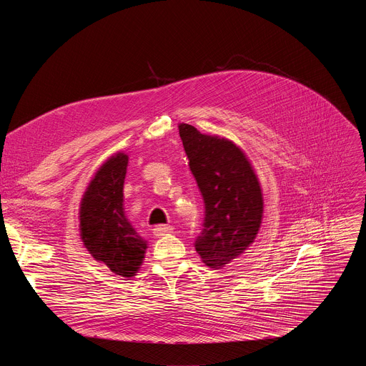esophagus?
<instances>
[{
    "mask_svg": "<svg viewBox=\"0 0 366 366\" xmlns=\"http://www.w3.org/2000/svg\"><path fill=\"white\" fill-rule=\"evenodd\" d=\"M172 230H174L172 226L159 224V226H156V227L153 229V234H154L156 237H161V236H165V234H168V233H172Z\"/></svg>",
    "mask_w": 366,
    "mask_h": 366,
    "instance_id": "34e87169",
    "label": "esophagus"
}]
</instances>
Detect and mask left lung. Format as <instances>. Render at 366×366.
<instances>
[{"label":"left lung","instance_id":"1","mask_svg":"<svg viewBox=\"0 0 366 366\" xmlns=\"http://www.w3.org/2000/svg\"><path fill=\"white\" fill-rule=\"evenodd\" d=\"M179 136L205 205L194 246L205 265L222 268L257 234L262 191L246 156L232 142L201 134L189 124L179 126Z\"/></svg>","mask_w":366,"mask_h":366}]
</instances>
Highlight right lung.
Segmentation results:
<instances>
[{"instance_id":"obj_1","label":"right lung","mask_w":366,"mask_h":366,"mask_svg":"<svg viewBox=\"0 0 366 366\" xmlns=\"http://www.w3.org/2000/svg\"><path fill=\"white\" fill-rule=\"evenodd\" d=\"M129 158L117 153L91 181L81 204V236L89 253L114 274L133 277L143 262L146 240L124 216L123 185Z\"/></svg>"}]
</instances>
